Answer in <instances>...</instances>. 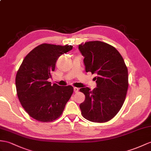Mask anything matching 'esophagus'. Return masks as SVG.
Returning <instances> with one entry per match:
<instances>
[{
	"label": "esophagus",
	"mask_w": 151,
	"mask_h": 151,
	"mask_svg": "<svg viewBox=\"0 0 151 151\" xmlns=\"http://www.w3.org/2000/svg\"><path fill=\"white\" fill-rule=\"evenodd\" d=\"M73 91H74L75 93H78V91H79V89H78V88L74 87V88H73Z\"/></svg>",
	"instance_id": "34e87169"
}]
</instances>
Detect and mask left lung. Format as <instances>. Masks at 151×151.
Masks as SVG:
<instances>
[{
	"mask_svg": "<svg viewBox=\"0 0 151 151\" xmlns=\"http://www.w3.org/2000/svg\"><path fill=\"white\" fill-rule=\"evenodd\" d=\"M86 72L95 74L97 87L79 90L85 95L80 104L83 116L93 122L112 119L125 101L128 89V72L124 59L115 47L100 42H88L79 45Z\"/></svg>",
	"mask_w": 151,
	"mask_h": 151,
	"instance_id": "obj_1",
	"label": "left lung"
}]
</instances>
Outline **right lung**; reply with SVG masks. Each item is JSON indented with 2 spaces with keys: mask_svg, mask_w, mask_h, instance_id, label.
<instances>
[{
  "mask_svg": "<svg viewBox=\"0 0 151 151\" xmlns=\"http://www.w3.org/2000/svg\"><path fill=\"white\" fill-rule=\"evenodd\" d=\"M65 46L43 43L25 57L16 75L18 98L29 115L42 122H50L60 117L73 91L72 86L51 85L48 79L58 58L72 49Z\"/></svg>",
  "mask_w": 151,
  "mask_h": 151,
  "instance_id": "obj_1",
  "label": "right lung"
}]
</instances>
